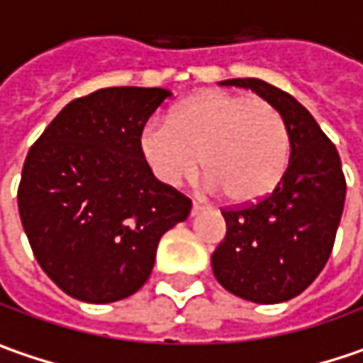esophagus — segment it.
Segmentation results:
<instances>
[{
    "label": "esophagus",
    "instance_id": "obj_1",
    "mask_svg": "<svg viewBox=\"0 0 363 363\" xmlns=\"http://www.w3.org/2000/svg\"><path fill=\"white\" fill-rule=\"evenodd\" d=\"M204 211V206L200 204V202H192V217H196L198 213H202Z\"/></svg>",
    "mask_w": 363,
    "mask_h": 363
}]
</instances>
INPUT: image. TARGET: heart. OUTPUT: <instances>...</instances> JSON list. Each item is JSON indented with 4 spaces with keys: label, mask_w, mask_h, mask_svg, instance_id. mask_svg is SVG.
<instances>
[{
    "label": "heart",
    "mask_w": 363,
    "mask_h": 363,
    "mask_svg": "<svg viewBox=\"0 0 363 363\" xmlns=\"http://www.w3.org/2000/svg\"><path fill=\"white\" fill-rule=\"evenodd\" d=\"M146 167L165 186L206 169L211 192L231 204H254L271 196L285 177L291 136L283 116L246 94L208 91L171 109L167 121H148L138 134Z\"/></svg>",
    "instance_id": "heart-1"
}]
</instances>
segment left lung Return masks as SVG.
I'll list each match as a JSON object with an SVG mask.
<instances>
[{
    "instance_id": "left-lung-1",
    "label": "left lung",
    "mask_w": 363,
    "mask_h": 363,
    "mask_svg": "<svg viewBox=\"0 0 363 363\" xmlns=\"http://www.w3.org/2000/svg\"><path fill=\"white\" fill-rule=\"evenodd\" d=\"M250 89L283 116L291 155L285 177L264 200L223 211L225 240L211 256L220 285L254 303H281L299 296L324 269L345 204V177L335 144L312 113L258 78L223 80Z\"/></svg>"
}]
</instances>
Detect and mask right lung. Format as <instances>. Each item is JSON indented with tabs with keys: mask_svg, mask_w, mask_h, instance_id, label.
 <instances>
[{
	"mask_svg": "<svg viewBox=\"0 0 363 363\" xmlns=\"http://www.w3.org/2000/svg\"><path fill=\"white\" fill-rule=\"evenodd\" d=\"M167 89L116 86L67 103L28 150L18 211L40 269L67 296L111 303L148 281L192 202L157 182L138 134Z\"/></svg>",
	"mask_w": 363,
	"mask_h": 363,
	"instance_id": "add662e5",
	"label": "right lung"
}]
</instances>
